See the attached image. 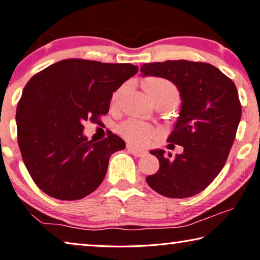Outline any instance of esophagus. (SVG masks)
Here are the masks:
<instances>
[{"label":"esophagus","mask_w":260,"mask_h":260,"mask_svg":"<svg viewBox=\"0 0 260 260\" xmlns=\"http://www.w3.org/2000/svg\"><path fill=\"white\" fill-rule=\"evenodd\" d=\"M127 150H129L134 156H137V157H141V156H143L145 154V150H143V149L136 148L134 147V145H127Z\"/></svg>","instance_id":"obj_1"}]
</instances>
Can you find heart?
Masks as SVG:
<instances>
[{
  "label": "heart",
  "instance_id": "obj_1",
  "mask_svg": "<svg viewBox=\"0 0 260 260\" xmlns=\"http://www.w3.org/2000/svg\"><path fill=\"white\" fill-rule=\"evenodd\" d=\"M144 91L150 97L152 101L156 102L163 98H177V88L169 80L163 79V78L151 77L143 81ZM123 90L119 88L112 95V104L118 105L122 97ZM120 134L126 138L131 143L142 145L147 144L150 142L156 135V130L151 125L147 123L140 122V120H127L120 125Z\"/></svg>",
  "mask_w": 260,
  "mask_h": 260
}]
</instances>
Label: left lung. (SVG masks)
<instances>
[{"label":"left lung","instance_id":"8db88e82","mask_svg":"<svg viewBox=\"0 0 260 260\" xmlns=\"http://www.w3.org/2000/svg\"><path fill=\"white\" fill-rule=\"evenodd\" d=\"M141 76L172 81L182 101L168 142L183 152L173 157L162 149L151 150L159 169L147 182L163 197H194L219 175L232 148L241 118L236 85L211 63L187 60L144 63Z\"/></svg>","mask_w":260,"mask_h":260}]
</instances>
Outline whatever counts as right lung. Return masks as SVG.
Wrapping results in <instances>:
<instances>
[{
	"label": "right lung",
	"instance_id": "1",
	"mask_svg": "<svg viewBox=\"0 0 260 260\" xmlns=\"http://www.w3.org/2000/svg\"><path fill=\"white\" fill-rule=\"evenodd\" d=\"M131 63L66 59L31 77L16 109L17 142L31 179L49 197L79 200L103 182L113 152L125 142L115 134L87 141L83 123H99L113 92L135 76Z\"/></svg>",
	"mask_w": 260,
	"mask_h": 260
}]
</instances>
